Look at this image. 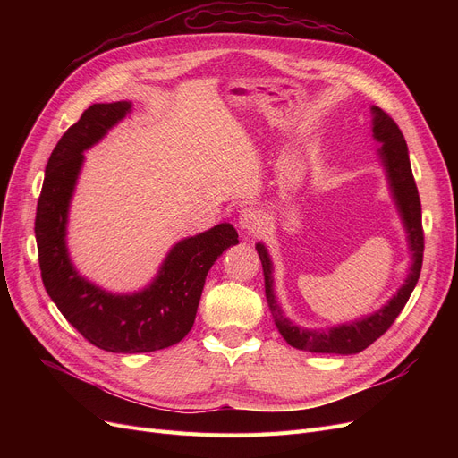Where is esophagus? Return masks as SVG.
I'll return each instance as SVG.
<instances>
[{
    "instance_id": "34e87169",
    "label": "esophagus",
    "mask_w": 458,
    "mask_h": 458,
    "mask_svg": "<svg viewBox=\"0 0 458 458\" xmlns=\"http://www.w3.org/2000/svg\"><path fill=\"white\" fill-rule=\"evenodd\" d=\"M263 226V213L256 206H245L239 211V228L247 233H258Z\"/></svg>"
}]
</instances>
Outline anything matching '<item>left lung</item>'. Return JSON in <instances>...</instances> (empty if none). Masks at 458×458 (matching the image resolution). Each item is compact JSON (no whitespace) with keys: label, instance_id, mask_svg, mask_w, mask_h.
<instances>
[{"label":"left lung","instance_id":"8db88e82","mask_svg":"<svg viewBox=\"0 0 458 458\" xmlns=\"http://www.w3.org/2000/svg\"><path fill=\"white\" fill-rule=\"evenodd\" d=\"M373 111V137L382 142L378 150L384 168L390 180V189L394 192L395 204L399 208L401 219L404 223L408 233V245L412 252V267L408 273L401 290L390 302L377 310L375 314L362 318L358 321L332 327L328 330H310L293 325L290 319L284 316L280 304L276 302L273 292V263L267 254V249L261 243L256 245L258 256L261 259L263 276H266V297L267 304L276 323L278 332L282 338L295 349L310 351V352H330V354H356L369 347L375 340L386 332L401 310L404 308L406 301L411 299L414 287L420 278L421 263H423V226H421V202L418 195V187L414 182V174L411 168V159H408L406 140L394 123V118L384 113L380 107H371Z\"/></svg>","mask_w":458,"mask_h":458}]
</instances>
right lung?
<instances>
[{
    "label": "right lung",
    "instance_id": "obj_1",
    "mask_svg": "<svg viewBox=\"0 0 458 458\" xmlns=\"http://www.w3.org/2000/svg\"><path fill=\"white\" fill-rule=\"evenodd\" d=\"M130 109V102L94 104L66 130L47 159L35 219L47 295L87 342L124 354L159 351L182 342L195 323L208 271L226 249L239 243L235 228L228 223L182 239L165 258L156 280L131 295L107 293L78 275L64 237L83 150L98 142Z\"/></svg>",
    "mask_w": 458,
    "mask_h": 458
}]
</instances>
